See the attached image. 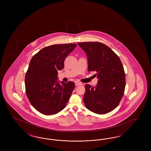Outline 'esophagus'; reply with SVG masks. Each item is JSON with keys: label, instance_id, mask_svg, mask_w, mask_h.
Wrapping results in <instances>:
<instances>
[{"label": "esophagus", "instance_id": "obj_1", "mask_svg": "<svg viewBox=\"0 0 151 151\" xmlns=\"http://www.w3.org/2000/svg\"><path fill=\"white\" fill-rule=\"evenodd\" d=\"M82 85H83V84H82V83H80V82H78V81L75 82V86H82Z\"/></svg>", "mask_w": 151, "mask_h": 151}]
</instances>
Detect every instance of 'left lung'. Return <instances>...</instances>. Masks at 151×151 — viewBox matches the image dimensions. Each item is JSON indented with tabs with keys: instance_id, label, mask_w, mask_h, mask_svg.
Here are the masks:
<instances>
[{
	"instance_id": "obj_1",
	"label": "left lung",
	"mask_w": 151,
	"mask_h": 151,
	"mask_svg": "<svg viewBox=\"0 0 151 151\" xmlns=\"http://www.w3.org/2000/svg\"><path fill=\"white\" fill-rule=\"evenodd\" d=\"M88 58V71H96V86H85L83 101L86 108L98 114L113 110L123 96L126 79L122 62L109 47L98 42H79Z\"/></svg>"
}]
</instances>
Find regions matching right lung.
<instances>
[{"label":"right lung","mask_w":151,"mask_h":151,"mask_svg":"<svg viewBox=\"0 0 151 151\" xmlns=\"http://www.w3.org/2000/svg\"><path fill=\"white\" fill-rule=\"evenodd\" d=\"M76 43L47 46L30 60L25 78L26 94L32 105L45 115L57 114L65 108L75 88V83L58 80V71L64 68L67 55Z\"/></svg>","instance_id":"right-lung-1"}]
</instances>
